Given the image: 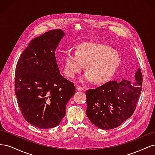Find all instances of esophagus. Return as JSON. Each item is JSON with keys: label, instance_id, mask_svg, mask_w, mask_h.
Listing matches in <instances>:
<instances>
[{"label": "esophagus", "instance_id": "1", "mask_svg": "<svg viewBox=\"0 0 155 155\" xmlns=\"http://www.w3.org/2000/svg\"><path fill=\"white\" fill-rule=\"evenodd\" d=\"M76 89H77V91H85V89H84L82 87H80V86H77Z\"/></svg>", "mask_w": 155, "mask_h": 155}]
</instances>
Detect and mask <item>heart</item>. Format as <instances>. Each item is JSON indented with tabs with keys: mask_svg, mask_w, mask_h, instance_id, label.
<instances>
[{
	"mask_svg": "<svg viewBox=\"0 0 155 155\" xmlns=\"http://www.w3.org/2000/svg\"><path fill=\"white\" fill-rule=\"evenodd\" d=\"M120 64V58L116 51L105 45L84 43L79 46L76 52L68 51L65 56L64 72L74 78L86 65L85 76L81 82L94 80L96 84L105 83L113 76Z\"/></svg>",
	"mask_w": 155,
	"mask_h": 155,
	"instance_id": "obj_1",
	"label": "heart"
}]
</instances>
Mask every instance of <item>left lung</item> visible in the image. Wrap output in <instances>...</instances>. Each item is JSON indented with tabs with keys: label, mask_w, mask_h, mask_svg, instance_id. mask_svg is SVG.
<instances>
[{
	"label": "left lung",
	"mask_w": 155,
	"mask_h": 155,
	"mask_svg": "<svg viewBox=\"0 0 155 155\" xmlns=\"http://www.w3.org/2000/svg\"><path fill=\"white\" fill-rule=\"evenodd\" d=\"M136 82L123 79L107 82L86 91L87 116L98 128H116L132 116L142 91V75L140 68L135 74Z\"/></svg>",
	"instance_id": "left-lung-1"
}]
</instances>
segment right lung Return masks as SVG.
<instances>
[{
    "instance_id": "add662e5",
    "label": "right lung",
    "mask_w": 155,
    "mask_h": 155,
    "mask_svg": "<svg viewBox=\"0 0 155 155\" xmlns=\"http://www.w3.org/2000/svg\"><path fill=\"white\" fill-rule=\"evenodd\" d=\"M64 32L51 30L32 39L15 68V92L25 120L40 129L58 125L75 94L74 83L60 74L55 51Z\"/></svg>"
}]
</instances>
